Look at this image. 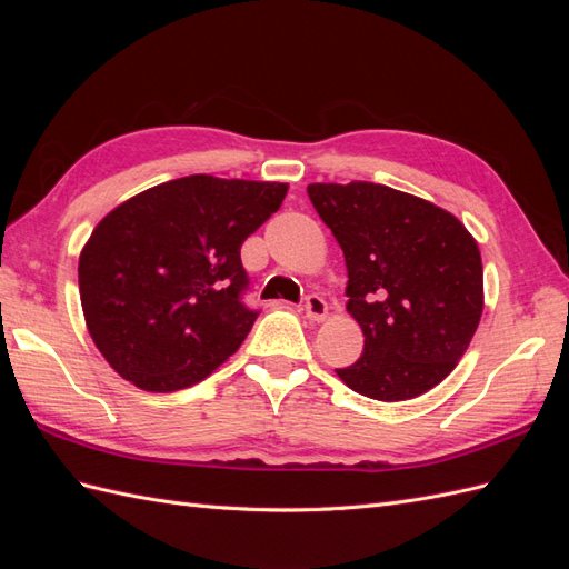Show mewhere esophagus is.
<instances>
[{
  "label": "esophagus",
  "instance_id": "1",
  "mask_svg": "<svg viewBox=\"0 0 569 569\" xmlns=\"http://www.w3.org/2000/svg\"><path fill=\"white\" fill-rule=\"evenodd\" d=\"M306 318L308 320H313V322H320V320H325L327 318V303H325V299L322 297H318V295H311L306 299Z\"/></svg>",
  "mask_w": 569,
  "mask_h": 569
}]
</instances>
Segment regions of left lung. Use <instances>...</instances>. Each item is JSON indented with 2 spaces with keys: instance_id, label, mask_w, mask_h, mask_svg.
Segmentation results:
<instances>
[{
  "instance_id": "left-lung-1",
  "label": "left lung",
  "mask_w": 569,
  "mask_h": 569,
  "mask_svg": "<svg viewBox=\"0 0 569 569\" xmlns=\"http://www.w3.org/2000/svg\"><path fill=\"white\" fill-rule=\"evenodd\" d=\"M343 251L347 311L363 353L339 380L375 401H408L453 372L485 311L475 237L432 201L387 184H308Z\"/></svg>"
}]
</instances>
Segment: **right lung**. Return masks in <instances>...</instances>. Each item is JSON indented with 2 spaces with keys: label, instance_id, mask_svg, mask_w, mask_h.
I'll return each instance as SVG.
<instances>
[{
  "label": "right lung",
  "instance_id": "right-lung-1",
  "mask_svg": "<svg viewBox=\"0 0 569 569\" xmlns=\"http://www.w3.org/2000/svg\"><path fill=\"white\" fill-rule=\"evenodd\" d=\"M289 184L187 176L99 220L78 261L84 325L107 363L144 391L206 380L242 347L256 311L242 244Z\"/></svg>",
  "mask_w": 569,
  "mask_h": 569
}]
</instances>
